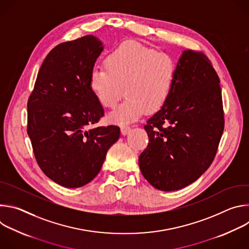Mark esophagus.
<instances>
[{
	"label": "esophagus",
	"mask_w": 249,
	"mask_h": 249,
	"mask_svg": "<svg viewBox=\"0 0 249 249\" xmlns=\"http://www.w3.org/2000/svg\"><path fill=\"white\" fill-rule=\"evenodd\" d=\"M131 131V128L129 126H122L121 127V133L123 135H127Z\"/></svg>",
	"instance_id": "esophagus-1"
}]
</instances>
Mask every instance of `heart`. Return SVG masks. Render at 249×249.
I'll list each match as a JSON object with an SVG mask.
<instances>
[{
	"label": "heart",
	"instance_id": "obj_1",
	"mask_svg": "<svg viewBox=\"0 0 249 249\" xmlns=\"http://www.w3.org/2000/svg\"><path fill=\"white\" fill-rule=\"evenodd\" d=\"M104 67L91 71L89 87L106 108L115 107L125 89L126 99L108 116L118 125L137 121L146 110L160 109L171 93L176 76V63L170 55L135 41L111 51Z\"/></svg>",
	"mask_w": 249,
	"mask_h": 249
}]
</instances>
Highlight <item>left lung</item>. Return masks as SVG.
<instances>
[{
  "mask_svg": "<svg viewBox=\"0 0 249 249\" xmlns=\"http://www.w3.org/2000/svg\"><path fill=\"white\" fill-rule=\"evenodd\" d=\"M224 125L214 67L202 52L183 51L168 99L144 127L149 145L139 158L142 174L161 191L188 186L214 160Z\"/></svg>",
  "mask_w": 249,
  "mask_h": 249,
  "instance_id": "8db88e82",
  "label": "left lung"
}]
</instances>
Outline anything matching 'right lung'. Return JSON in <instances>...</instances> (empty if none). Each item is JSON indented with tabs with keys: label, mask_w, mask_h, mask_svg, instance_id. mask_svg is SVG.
<instances>
[{
	"label": "right lung",
	"mask_w": 249,
	"mask_h": 249,
	"mask_svg": "<svg viewBox=\"0 0 249 249\" xmlns=\"http://www.w3.org/2000/svg\"><path fill=\"white\" fill-rule=\"evenodd\" d=\"M103 50L93 35L63 42L43 61L27 102V134L36 161L57 184L78 188L98 174L120 137L110 125L88 129L104 115L89 87Z\"/></svg>",
	"instance_id": "right-lung-1"
}]
</instances>
